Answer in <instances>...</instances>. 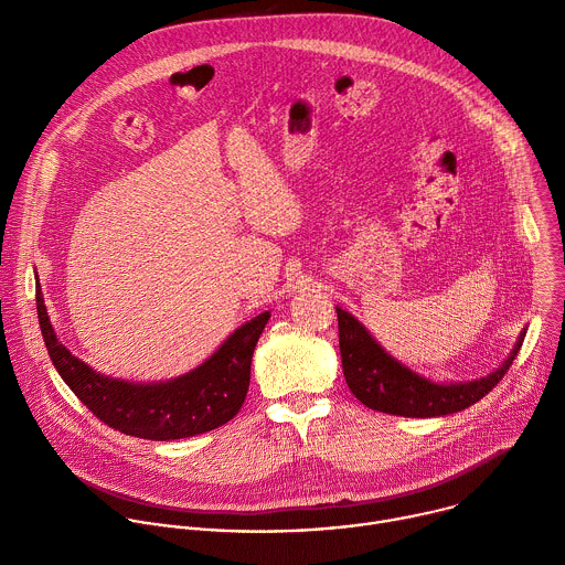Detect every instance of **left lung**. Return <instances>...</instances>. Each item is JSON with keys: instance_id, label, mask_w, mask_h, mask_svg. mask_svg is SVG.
Listing matches in <instances>:
<instances>
[{"instance_id": "8db88e82", "label": "left lung", "mask_w": 565, "mask_h": 565, "mask_svg": "<svg viewBox=\"0 0 565 565\" xmlns=\"http://www.w3.org/2000/svg\"><path fill=\"white\" fill-rule=\"evenodd\" d=\"M335 310L342 369L351 393L369 409L402 418H436L471 407L503 380L525 338V331H521L508 360L486 377L434 382L391 358L351 312Z\"/></svg>"}]
</instances>
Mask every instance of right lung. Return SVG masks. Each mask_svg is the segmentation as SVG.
Here are the masks:
<instances>
[{
	"instance_id": "right-lung-1",
	"label": "right lung",
	"mask_w": 565,
	"mask_h": 565,
	"mask_svg": "<svg viewBox=\"0 0 565 565\" xmlns=\"http://www.w3.org/2000/svg\"><path fill=\"white\" fill-rule=\"evenodd\" d=\"M38 319L49 358L66 386L105 425L147 440H179L212 431L232 420L250 386L253 353L270 312L238 327L214 355L194 371L168 382H125L96 373L57 340L38 286Z\"/></svg>"
}]
</instances>
